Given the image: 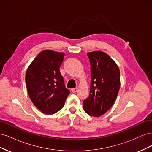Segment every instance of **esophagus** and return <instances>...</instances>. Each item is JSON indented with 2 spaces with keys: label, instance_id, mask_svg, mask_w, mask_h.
Listing matches in <instances>:
<instances>
[{
  "label": "esophagus",
  "instance_id": "1",
  "mask_svg": "<svg viewBox=\"0 0 152 152\" xmlns=\"http://www.w3.org/2000/svg\"><path fill=\"white\" fill-rule=\"evenodd\" d=\"M77 90H78V88H77V87H75V88H72V89H71L72 92V93H76V92L77 91Z\"/></svg>",
  "mask_w": 152,
  "mask_h": 152
}]
</instances>
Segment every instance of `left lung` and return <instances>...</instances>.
Instances as JSON below:
<instances>
[{
	"label": "left lung",
	"mask_w": 152,
	"mask_h": 152,
	"mask_svg": "<svg viewBox=\"0 0 152 152\" xmlns=\"http://www.w3.org/2000/svg\"><path fill=\"white\" fill-rule=\"evenodd\" d=\"M91 64L89 97L83 101V108L90 116L103 115L112 107L120 89V71L117 64L102 51L87 53Z\"/></svg>",
	"instance_id": "8db88e82"
}]
</instances>
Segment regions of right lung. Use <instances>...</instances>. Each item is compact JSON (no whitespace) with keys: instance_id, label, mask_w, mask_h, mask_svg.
I'll use <instances>...</instances> for the list:
<instances>
[{"instance_id":"obj_1","label":"right lung","mask_w":152,"mask_h":152,"mask_svg":"<svg viewBox=\"0 0 152 152\" xmlns=\"http://www.w3.org/2000/svg\"><path fill=\"white\" fill-rule=\"evenodd\" d=\"M64 55L63 53L44 50L26 70L25 82L30 98L45 114H54L60 110L70 94L59 71Z\"/></svg>"}]
</instances>
